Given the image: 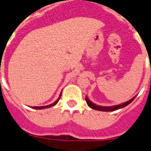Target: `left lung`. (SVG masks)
<instances>
[{
  "label": "left lung",
  "mask_w": 151,
  "mask_h": 151,
  "mask_svg": "<svg viewBox=\"0 0 151 151\" xmlns=\"http://www.w3.org/2000/svg\"><path fill=\"white\" fill-rule=\"evenodd\" d=\"M135 97H136V96L135 97H133V98H132L130 101H127V102L123 103V104H122L116 105V106H98V105H96V104H93L92 102H91L88 97H85V101H86V103H87V104L88 105L89 107H91V109H94V110H99V111H115V110H119V109H121V108H123V107H125V106H127V105H129L131 102H132L133 100H134Z\"/></svg>",
  "instance_id": "obj_1"
}]
</instances>
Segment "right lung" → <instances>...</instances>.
Instances as JSON below:
<instances>
[{
	"mask_svg": "<svg viewBox=\"0 0 151 151\" xmlns=\"http://www.w3.org/2000/svg\"><path fill=\"white\" fill-rule=\"evenodd\" d=\"M61 94L62 93H60V97H58V99L57 100V101H55L54 103H53L52 104H50V105H47V106H32V108H33V109H36V110H41V109H45V108H49V107H51V106H54V105H56L58 103V101H59V100L60 99V97H61Z\"/></svg>",
	"mask_w": 151,
	"mask_h": 151,
	"instance_id": "add662e5",
	"label": "right lung"
}]
</instances>
